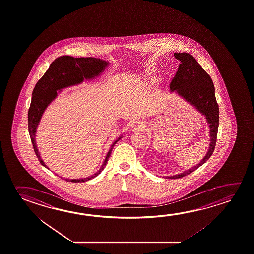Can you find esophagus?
I'll return each mask as SVG.
<instances>
[{"label":"esophagus","instance_id":"esophagus-1","mask_svg":"<svg viewBox=\"0 0 254 254\" xmlns=\"http://www.w3.org/2000/svg\"><path fill=\"white\" fill-rule=\"evenodd\" d=\"M135 127H137L138 129H142L144 128V126H143V124L142 123H137L136 125L134 126Z\"/></svg>","mask_w":254,"mask_h":254}]
</instances>
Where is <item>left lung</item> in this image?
I'll return each mask as SVG.
<instances>
[{"label": "left lung", "instance_id": "1", "mask_svg": "<svg viewBox=\"0 0 254 254\" xmlns=\"http://www.w3.org/2000/svg\"><path fill=\"white\" fill-rule=\"evenodd\" d=\"M175 58L181 61L179 68L170 83L171 91H176L184 99L193 104L206 117L210 127V147L202 161L180 175L168 177L179 179L191 174L212 156L216 145L219 127V105L215 97V89L210 75L204 71L194 57L189 53H175Z\"/></svg>", "mask_w": 254, "mask_h": 254}]
</instances>
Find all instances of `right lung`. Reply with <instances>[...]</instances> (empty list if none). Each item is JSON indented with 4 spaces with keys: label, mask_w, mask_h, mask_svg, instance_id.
<instances>
[{
    "label": "right lung",
    "mask_w": 254,
    "mask_h": 254,
    "mask_svg": "<svg viewBox=\"0 0 254 254\" xmlns=\"http://www.w3.org/2000/svg\"><path fill=\"white\" fill-rule=\"evenodd\" d=\"M107 64L108 63L106 61L95 58H72L70 56H62L55 59L51 63L50 68L47 70L42 78L38 80L33 91L32 101L28 110V131L34 152L43 167H47V166L42 161L35 143L36 128L42 118V113H44L50 102L57 96L58 90L71 85L80 83L83 81L84 79L94 78L95 76L99 75V73L104 71ZM120 139L121 137L113 142L103 166L95 175L84 179L64 180L71 183H84L96 177L104 170L112 153L113 146L116 144L117 141Z\"/></svg>",
    "instance_id": "right-lung-1"
}]
</instances>
